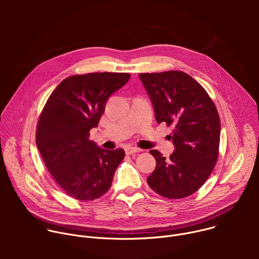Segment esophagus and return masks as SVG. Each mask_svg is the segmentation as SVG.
Returning <instances> with one entry per match:
<instances>
[{"mask_svg": "<svg viewBox=\"0 0 259 259\" xmlns=\"http://www.w3.org/2000/svg\"><path fill=\"white\" fill-rule=\"evenodd\" d=\"M138 152H141V150L137 149V147H133V146L125 147V153L127 155H132V154H135V153H138Z\"/></svg>", "mask_w": 259, "mask_h": 259, "instance_id": "esophagus-1", "label": "esophagus"}]
</instances>
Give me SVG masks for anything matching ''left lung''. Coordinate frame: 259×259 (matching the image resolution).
<instances>
[{"mask_svg": "<svg viewBox=\"0 0 259 259\" xmlns=\"http://www.w3.org/2000/svg\"><path fill=\"white\" fill-rule=\"evenodd\" d=\"M158 124L172 126L174 152L169 159L152 150L156 169L147 183L157 194L181 199L197 192L210 176L218 157L220 120L205 89L177 70L139 73Z\"/></svg>", "mask_w": 259, "mask_h": 259, "instance_id": "1", "label": "left lung"}]
</instances>
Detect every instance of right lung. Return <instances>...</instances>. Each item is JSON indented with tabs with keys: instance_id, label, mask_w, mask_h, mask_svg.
Here are the masks:
<instances>
[{
	"instance_id": "add662e5",
	"label": "right lung",
	"mask_w": 259,
	"mask_h": 259,
	"mask_svg": "<svg viewBox=\"0 0 259 259\" xmlns=\"http://www.w3.org/2000/svg\"><path fill=\"white\" fill-rule=\"evenodd\" d=\"M130 79L124 72H91L64 79L52 92L36 128V146L58 186L69 197L93 201L112 186L125 157L89 139L108 97Z\"/></svg>"
}]
</instances>
